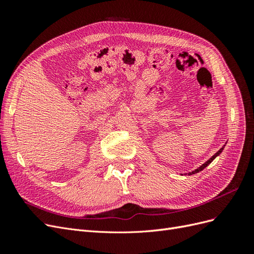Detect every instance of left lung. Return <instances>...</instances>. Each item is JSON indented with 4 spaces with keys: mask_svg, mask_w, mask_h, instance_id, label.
Instances as JSON below:
<instances>
[{
    "mask_svg": "<svg viewBox=\"0 0 254 254\" xmlns=\"http://www.w3.org/2000/svg\"><path fill=\"white\" fill-rule=\"evenodd\" d=\"M222 149H224V147H222V148H220V149H219V150H218V151H217L216 153H215V155H214V156H213L212 158H210L209 160H207V161H206V162H205V163H203V164H202V165H201L200 167H198V168H197V170L193 171V172H191V173H189V175H193V174H196V173H199V172H201V171L203 170V168H204V167H206L207 165H209V164H210V163L212 162V161H213V160H214L215 158H216L217 156H219V155H220V153H221V151H222Z\"/></svg>",
    "mask_w": 254,
    "mask_h": 254,
    "instance_id": "8db88e82",
    "label": "left lung"
}]
</instances>
